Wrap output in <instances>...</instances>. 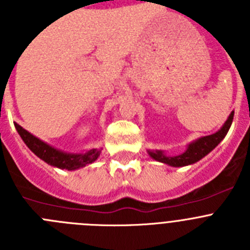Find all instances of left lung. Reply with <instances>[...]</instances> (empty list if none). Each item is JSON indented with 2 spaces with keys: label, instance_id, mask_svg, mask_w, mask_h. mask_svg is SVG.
<instances>
[{
  "label": "left lung",
  "instance_id": "obj_1",
  "mask_svg": "<svg viewBox=\"0 0 250 250\" xmlns=\"http://www.w3.org/2000/svg\"><path fill=\"white\" fill-rule=\"evenodd\" d=\"M233 118L234 111H231L228 120L225 121L222 129L218 130L215 134L203 136V138H199L198 140L190 143V144L188 145L187 150L183 154H180V155L167 156L164 154V151H161V150H151V151L149 150L147 152H149V155L152 159H155L156 161H160V163H164V164L170 165V167H179L194 164V163H196V161H199L200 159L204 158L205 155H208L225 138V135L228 134L229 129H230Z\"/></svg>",
  "mask_w": 250,
  "mask_h": 250
}]
</instances>
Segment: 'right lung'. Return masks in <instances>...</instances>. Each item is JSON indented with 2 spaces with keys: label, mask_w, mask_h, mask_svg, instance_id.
I'll return each instance as SVG.
<instances>
[{
  "label": "right lung",
  "mask_w": 250,
  "mask_h": 250,
  "mask_svg": "<svg viewBox=\"0 0 250 250\" xmlns=\"http://www.w3.org/2000/svg\"><path fill=\"white\" fill-rule=\"evenodd\" d=\"M15 127H16L22 140L25 141V144L35 155L42 159L47 164L60 167V169L76 170L79 167H83L87 164L94 163L101 152V150L98 149H91L87 152H83V154H71V152L61 151V150L55 149L51 145L43 143L42 140L37 139L36 136L30 134L27 130L20 126L19 124L15 123Z\"/></svg>",
  "instance_id": "right-lung-1"
}]
</instances>
